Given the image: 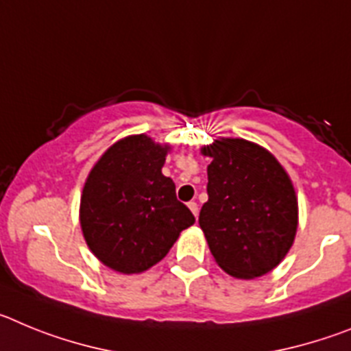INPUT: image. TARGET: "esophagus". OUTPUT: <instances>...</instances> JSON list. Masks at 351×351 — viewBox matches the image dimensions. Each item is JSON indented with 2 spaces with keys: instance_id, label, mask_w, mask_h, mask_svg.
I'll return each mask as SVG.
<instances>
[{
  "instance_id": "34e87169",
  "label": "esophagus",
  "mask_w": 351,
  "mask_h": 351,
  "mask_svg": "<svg viewBox=\"0 0 351 351\" xmlns=\"http://www.w3.org/2000/svg\"><path fill=\"white\" fill-rule=\"evenodd\" d=\"M188 207H190L191 213L195 214V218H197V216H198V206H197V202H193V200H191V202H188Z\"/></svg>"
}]
</instances>
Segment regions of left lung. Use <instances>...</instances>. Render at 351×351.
Listing matches in <instances>:
<instances>
[{
    "instance_id": "8db88e82",
    "label": "left lung",
    "mask_w": 351,
    "mask_h": 351,
    "mask_svg": "<svg viewBox=\"0 0 351 351\" xmlns=\"http://www.w3.org/2000/svg\"><path fill=\"white\" fill-rule=\"evenodd\" d=\"M209 200L198 223L219 267L235 278L267 274L290 250L297 232V198L271 153L243 138L216 141L202 151Z\"/></svg>"
}]
</instances>
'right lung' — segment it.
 I'll return each mask as SVG.
<instances>
[{
  "label": "right lung",
  "instance_id": "1",
  "mask_svg": "<svg viewBox=\"0 0 351 351\" xmlns=\"http://www.w3.org/2000/svg\"><path fill=\"white\" fill-rule=\"evenodd\" d=\"M169 147L145 135L123 138L100 158L80 198V226L89 250L107 267L137 274L160 262L195 223L161 173Z\"/></svg>",
  "mask_w": 351,
  "mask_h": 351
}]
</instances>
